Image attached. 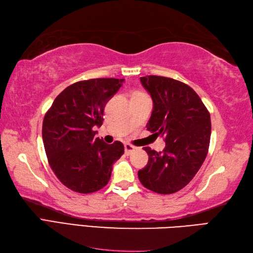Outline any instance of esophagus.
<instances>
[{"label": "esophagus", "mask_w": 253, "mask_h": 253, "mask_svg": "<svg viewBox=\"0 0 253 253\" xmlns=\"http://www.w3.org/2000/svg\"><path fill=\"white\" fill-rule=\"evenodd\" d=\"M135 149H136V147L131 145V144H126L125 145V152H126V156L131 155V152H133Z\"/></svg>", "instance_id": "esophagus-1"}]
</instances>
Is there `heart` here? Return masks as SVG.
Segmentation results:
<instances>
[{
	"mask_svg": "<svg viewBox=\"0 0 253 253\" xmlns=\"http://www.w3.org/2000/svg\"><path fill=\"white\" fill-rule=\"evenodd\" d=\"M136 95H145L143 93H140V92H135V93L133 94V96H136Z\"/></svg>",
	"mask_w": 253,
	"mask_h": 253,
	"instance_id": "1",
	"label": "heart"
}]
</instances>
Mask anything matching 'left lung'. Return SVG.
I'll list each match as a JSON object with an SVG mask.
<instances>
[{"mask_svg":"<svg viewBox=\"0 0 253 253\" xmlns=\"http://www.w3.org/2000/svg\"><path fill=\"white\" fill-rule=\"evenodd\" d=\"M149 92L153 110L147 130L164 137L162 152L145 147L148 163L138 170L147 189L171 194L193 179L208 153L211 115L196 92L188 84L163 76L140 77Z\"/></svg>","mask_w":253,"mask_h":253,"instance_id":"1","label":"left lung"}]
</instances>
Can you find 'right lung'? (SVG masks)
Returning <instances> with one entry per match:
<instances>
[{"label":"right lung","instance_id":"1","mask_svg":"<svg viewBox=\"0 0 253 253\" xmlns=\"http://www.w3.org/2000/svg\"><path fill=\"white\" fill-rule=\"evenodd\" d=\"M125 79L83 80L55 97L42 121V141L49 165L65 187L87 194L108 183L113 164L125 152L120 141L108 145L94 137L106 103Z\"/></svg>","mask_w":253,"mask_h":253}]
</instances>
